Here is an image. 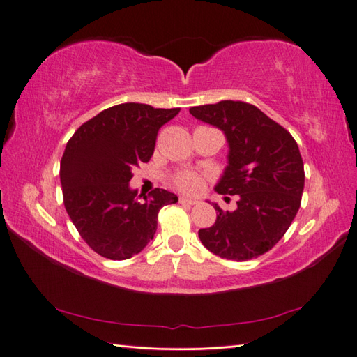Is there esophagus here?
Listing matches in <instances>:
<instances>
[{
  "instance_id": "obj_1",
  "label": "esophagus",
  "mask_w": 357,
  "mask_h": 357,
  "mask_svg": "<svg viewBox=\"0 0 357 357\" xmlns=\"http://www.w3.org/2000/svg\"><path fill=\"white\" fill-rule=\"evenodd\" d=\"M178 202L181 205H197L199 204L196 199H188V197H183V196L178 199Z\"/></svg>"
}]
</instances>
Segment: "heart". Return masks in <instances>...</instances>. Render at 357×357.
Segmentation results:
<instances>
[{"label":"heart","instance_id":"obj_1","mask_svg":"<svg viewBox=\"0 0 357 357\" xmlns=\"http://www.w3.org/2000/svg\"><path fill=\"white\" fill-rule=\"evenodd\" d=\"M172 185L186 194H199L205 186V176L197 171H180L172 176Z\"/></svg>","mask_w":357,"mask_h":357}]
</instances>
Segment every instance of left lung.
<instances>
[{
    "label": "left lung",
    "instance_id": "left-lung-1",
    "mask_svg": "<svg viewBox=\"0 0 357 357\" xmlns=\"http://www.w3.org/2000/svg\"><path fill=\"white\" fill-rule=\"evenodd\" d=\"M190 113L225 133L228 166L216 186L238 196V208L219 214L199 230L208 250L220 258L247 261L271 250L297 214L305 188V167L297 141L258 107L242 100L191 107Z\"/></svg>",
    "mask_w": 357,
    "mask_h": 357
}]
</instances>
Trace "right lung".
<instances>
[{
  "label": "right lung",
  "mask_w": 357,
  "mask_h": 357,
  "mask_svg": "<svg viewBox=\"0 0 357 357\" xmlns=\"http://www.w3.org/2000/svg\"><path fill=\"white\" fill-rule=\"evenodd\" d=\"M180 109L127 102L84 123L60 160L63 205L93 252L113 261L129 259L151 242L158 213L176 194L151 191L138 202L129 188L132 169L151 160L161 126Z\"/></svg>",
  "instance_id": "right-lung-1"
}]
</instances>
